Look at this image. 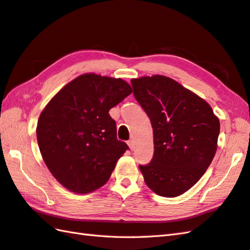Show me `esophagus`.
I'll return each mask as SVG.
<instances>
[{
	"label": "esophagus",
	"instance_id": "obj_1",
	"mask_svg": "<svg viewBox=\"0 0 250 250\" xmlns=\"http://www.w3.org/2000/svg\"><path fill=\"white\" fill-rule=\"evenodd\" d=\"M127 144H128V146H129V148L131 149V150H133L135 149V141H133V140H129L128 142H127Z\"/></svg>",
	"mask_w": 250,
	"mask_h": 250
}]
</instances>
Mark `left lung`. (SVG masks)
Here are the masks:
<instances>
[{"label": "left lung", "instance_id": "8db88e82", "mask_svg": "<svg viewBox=\"0 0 250 250\" xmlns=\"http://www.w3.org/2000/svg\"><path fill=\"white\" fill-rule=\"evenodd\" d=\"M131 84L154 132L153 159L139 166L145 184L160 196H179L214 158L220 121L208 103L172 78L144 76L131 79Z\"/></svg>", "mask_w": 250, "mask_h": 250}]
</instances>
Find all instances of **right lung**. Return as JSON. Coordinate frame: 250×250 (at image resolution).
Listing matches in <instances>:
<instances>
[{"instance_id": "1", "label": "right lung", "mask_w": 250, "mask_h": 250, "mask_svg": "<svg viewBox=\"0 0 250 250\" xmlns=\"http://www.w3.org/2000/svg\"><path fill=\"white\" fill-rule=\"evenodd\" d=\"M131 92L123 79L88 73L65 84L46 105L38 120L37 141L60 185L87 194L110 178L128 146L117 139L109 110Z\"/></svg>"}]
</instances>
